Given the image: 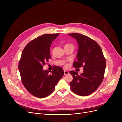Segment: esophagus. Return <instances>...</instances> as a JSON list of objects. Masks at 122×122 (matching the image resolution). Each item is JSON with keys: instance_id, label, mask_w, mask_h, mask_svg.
I'll list each match as a JSON object with an SVG mask.
<instances>
[{"instance_id": "obj_1", "label": "esophagus", "mask_w": 122, "mask_h": 122, "mask_svg": "<svg viewBox=\"0 0 122 122\" xmlns=\"http://www.w3.org/2000/svg\"><path fill=\"white\" fill-rule=\"evenodd\" d=\"M64 74L65 75H68V74L69 73V72L68 71H66V70H64Z\"/></svg>"}]
</instances>
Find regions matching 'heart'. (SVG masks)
Returning <instances> with one entry per match:
<instances>
[{
	"instance_id": "obj_1",
	"label": "heart",
	"mask_w": 122,
	"mask_h": 122,
	"mask_svg": "<svg viewBox=\"0 0 122 122\" xmlns=\"http://www.w3.org/2000/svg\"><path fill=\"white\" fill-rule=\"evenodd\" d=\"M68 47H74L73 45H72V44H66L65 45V48ZM66 66H67V65H66Z\"/></svg>"
}]
</instances>
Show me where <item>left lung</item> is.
Wrapping results in <instances>:
<instances>
[{
	"label": "left lung",
	"mask_w": 122,
	"mask_h": 122,
	"mask_svg": "<svg viewBox=\"0 0 122 122\" xmlns=\"http://www.w3.org/2000/svg\"><path fill=\"white\" fill-rule=\"evenodd\" d=\"M74 38L79 46L77 61L74 68L83 67V72L78 75L71 71L73 80L70 83L72 91L77 95L86 96L93 93L100 86L104 77L106 60L99 44L91 38L78 33L69 34Z\"/></svg>",
	"instance_id": "obj_1"
}]
</instances>
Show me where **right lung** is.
<instances>
[{
    "label": "right lung",
    "instance_id": "right-lung-1",
    "mask_svg": "<svg viewBox=\"0 0 122 122\" xmlns=\"http://www.w3.org/2000/svg\"><path fill=\"white\" fill-rule=\"evenodd\" d=\"M59 34L38 36L29 42L22 53L18 65L22 82L29 93L36 97L48 96L64 74L63 69L56 66L50 74L47 70L43 69L51 57V44Z\"/></svg>",
    "mask_w": 122,
    "mask_h": 122
}]
</instances>
